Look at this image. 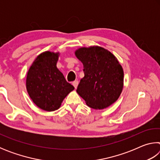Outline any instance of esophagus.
Listing matches in <instances>:
<instances>
[{
  "label": "esophagus",
  "mask_w": 160,
  "mask_h": 160,
  "mask_svg": "<svg viewBox=\"0 0 160 160\" xmlns=\"http://www.w3.org/2000/svg\"><path fill=\"white\" fill-rule=\"evenodd\" d=\"M78 80H75L72 82V85L74 86V88L76 89L77 87H78Z\"/></svg>",
  "instance_id": "34e87169"
}]
</instances>
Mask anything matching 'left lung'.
Wrapping results in <instances>:
<instances>
[{
  "instance_id": "left-lung-1",
  "label": "left lung",
  "mask_w": 160,
  "mask_h": 160,
  "mask_svg": "<svg viewBox=\"0 0 160 160\" xmlns=\"http://www.w3.org/2000/svg\"><path fill=\"white\" fill-rule=\"evenodd\" d=\"M75 56L83 64L85 76L77 92L92 109H105L118 99L123 86V70L117 58L100 47L80 48Z\"/></svg>"
}]
</instances>
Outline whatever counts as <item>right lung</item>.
Wrapping results in <instances>:
<instances>
[{"mask_svg": "<svg viewBox=\"0 0 160 160\" xmlns=\"http://www.w3.org/2000/svg\"><path fill=\"white\" fill-rule=\"evenodd\" d=\"M59 53L45 51L29 68L26 80L27 90L38 107L47 112L57 110L74 87L68 82L56 67Z\"/></svg>", "mask_w": 160, "mask_h": 160, "instance_id": "add662e5", "label": "right lung"}]
</instances>
